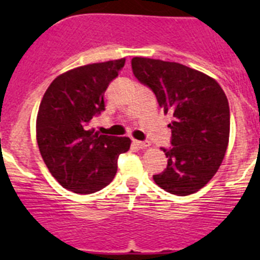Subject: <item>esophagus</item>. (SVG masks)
<instances>
[{
	"label": "esophagus",
	"mask_w": 260,
	"mask_h": 260,
	"mask_svg": "<svg viewBox=\"0 0 260 260\" xmlns=\"http://www.w3.org/2000/svg\"><path fill=\"white\" fill-rule=\"evenodd\" d=\"M133 143H134V146H137L138 148H141V150H144V148H147V147L150 146V143H148V142L134 141V142H133Z\"/></svg>",
	"instance_id": "esophagus-1"
}]
</instances>
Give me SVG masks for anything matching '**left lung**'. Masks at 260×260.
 Wrapping results in <instances>:
<instances>
[{"mask_svg": "<svg viewBox=\"0 0 260 260\" xmlns=\"http://www.w3.org/2000/svg\"><path fill=\"white\" fill-rule=\"evenodd\" d=\"M133 73L150 87L164 113H172V148L167 169L153 181L174 195H190L207 185L224 160L231 113L221 86L202 71L177 62L134 57Z\"/></svg>", "mask_w": 260, "mask_h": 260, "instance_id": "1", "label": "left lung"}]
</instances>
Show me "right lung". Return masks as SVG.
<instances>
[{
    "label": "right lung",
    "mask_w": 260,
    "mask_h": 260,
    "mask_svg": "<svg viewBox=\"0 0 260 260\" xmlns=\"http://www.w3.org/2000/svg\"><path fill=\"white\" fill-rule=\"evenodd\" d=\"M125 58L71 69L45 91L36 118V141L50 174L75 194L104 189L117 173V158L130 150L126 137L100 135L89 121L104 110L108 86Z\"/></svg>",
    "instance_id": "right-lung-1"
}]
</instances>
